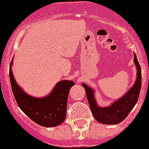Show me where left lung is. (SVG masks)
<instances>
[{
	"label": "left lung",
	"instance_id": "obj_1",
	"mask_svg": "<svg viewBox=\"0 0 149 149\" xmlns=\"http://www.w3.org/2000/svg\"><path fill=\"white\" fill-rule=\"evenodd\" d=\"M134 62L137 68V77L135 84L120 100L116 101L111 106L105 108L99 107L94 99L93 90L87 85L83 84L86 90L87 100L90 105V110L96 120L105 124H117L125 119L131 111L138 101L142 85V73L140 65L137 60L136 56L134 53Z\"/></svg>",
	"mask_w": 149,
	"mask_h": 149
}]
</instances>
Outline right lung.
<instances>
[{"instance_id":"obj_1","label":"right lung","mask_w":149,"mask_h":149,"mask_svg":"<svg viewBox=\"0 0 149 149\" xmlns=\"http://www.w3.org/2000/svg\"><path fill=\"white\" fill-rule=\"evenodd\" d=\"M13 63V59L10 65ZM10 80L13 93L22 111L36 124L45 127L61 124L66 117L67 100L73 81H62L45 98H34L24 93L16 84L10 67Z\"/></svg>"}]
</instances>
